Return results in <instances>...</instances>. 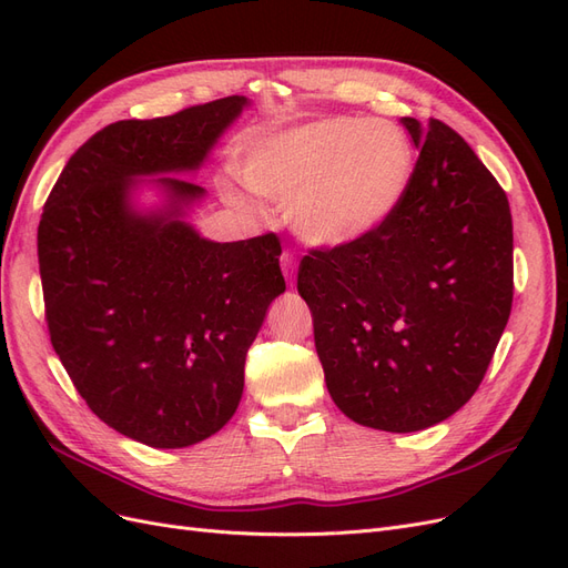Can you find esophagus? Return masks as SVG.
Wrapping results in <instances>:
<instances>
[{
  "label": "esophagus",
  "mask_w": 568,
  "mask_h": 568,
  "mask_svg": "<svg viewBox=\"0 0 568 568\" xmlns=\"http://www.w3.org/2000/svg\"><path fill=\"white\" fill-rule=\"evenodd\" d=\"M280 263H282V272H284L286 282L291 284V282H294V274H296V255H294V251H284L282 257H280Z\"/></svg>",
  "instance_id": "esophagus-1"
}]
</instances>
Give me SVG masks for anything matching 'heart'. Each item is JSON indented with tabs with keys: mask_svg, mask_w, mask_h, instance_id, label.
<instances>
[{
	"mask_svg": "<svg viewBox=\"0 0 568 568\" xmlns=\"http://www.w3.org/2000/svg\"><path fill=\"white\" fill-rule=\"evenodd\" d=\"M242 175L257 196L288 205L305 239L346 244L374 230L400 201L412 178V149L384 120L332 118L257 142Z\"/></svg>",
	"mask_w": 568,
	"mask_h": 568,
	"instance_id": "heart-1",
	"label": "heart"
}]
</instances>
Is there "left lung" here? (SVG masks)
I'll return each mask as SVG.
<instances>
[{"mask_svg":"<svg viewBox=\"0 0 568 568\" xmlns=\"http://www.w3.org/2000/svg\"><path fill=\"white\" fill-rule=\"evenodd\" d=\"M419 159L367 234L311 248L298 294L332 400L353 422L407 434L467 403L486 376L514 296L505 189L436 118H403Z\"/></svg>","mask_w":568,"mask_h":568,"instance_id":"left-lung-1","label":"left lung"}]
</instances>
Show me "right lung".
Instances as JSON below:
<instances>
[{
	"mask_svg": "<svg viewBox=\"0 0 568 568\" xmlns=\"http://www.w3.org/2000/svg\"><path fill=\"white\" fill-rule=\"evenodd\" d=\"M246 104L106 125L65 163L40 217L51 346L94 415L151 448H186L232 419L246 353L286 284L277 234L209 242L180 220L203 186L159 178L168 209L142 215L132 180L196 170Z\"/></svg>",
	"mask_w": 568,
	"mask_h": 568,
	"instance_id": "obj_1",
	"label": "right lung"
}]
</instances>
